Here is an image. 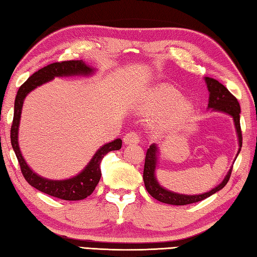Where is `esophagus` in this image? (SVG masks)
I'll return each instance as SVG.
<instances>
[{
    "mask_svg": "<svg viewBox=\"0 0 257 257\" xmlns=\"http://www.w3.org/2000/svg\"><path fill=\"white\" fill-rule=\"evenodd\" d=\"M123 141L125 145H131V143H138L140 141V136H139L138 132H128L125 134L123 138Z\"/></svg>",
    "mask_w": 257,
    "mask_h": 257,
    "instance_id": "1",
    "label": "esophagus"
}]
</instances>
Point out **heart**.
Listing matches in <instances>:
<instances>
[{"mask_svg":"<svg viewBox=\"0 0 257 257\" xmlns=\"http://www.w3.org/2000/svg\"><path fill=\"white\" fill-rule=\"evenodd\" d=\"M181 99V93L170 85L161 84L150 90L141 103V109L147 112L164 111L173 107ZM179 103V102H178ZM191 109L188 101H180L176 106V116H183Z\"/></svg>","mask_w":257,"mask_h":257,"instance_id":"obj_1","label":"heart"}]
</instances>
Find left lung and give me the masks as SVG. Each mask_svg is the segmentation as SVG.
<instances>
[{
    "label": "left lung",
    "mask_w": 257,
    "mask_h": 257,
    "mask_svg": "<svg viewBox=\"0 0 257 257\" xmlns=\"http://www.w3.org/2000/svg\"><path fill=\"white\" fill-rule=\"evenodd\" d=\"M206 84H208V89L210 92L209 98V108H213L214 110L223 111L226 114H229L232 116L233 120H235V126L237 130L238 139H239V147L241 148L242 145V136H241V128H240V106L238 102L237 98L229 91V90L224 87L222 83H220L218 80L213 78H205ZM240 151V149H239ZM238 151V154H239ZM157 165V147L155 145H151L149 149L147 151L146 155V161H145V169H143V181H145L146 188L149 194L154 197V199L158 200L163 203L173 204V205H186L200 202L202 200L206 199V197L214 194L215 192H218L227 185V183L230 178L231 170H229L227 176L224 177L221 184L211 190L208 193L200 195H183L177 194V193H173L170 191L165 190L161 187L157 179L155 177V170Z\"/></svg>",
    "instance_id": "1"
}]
</instances>
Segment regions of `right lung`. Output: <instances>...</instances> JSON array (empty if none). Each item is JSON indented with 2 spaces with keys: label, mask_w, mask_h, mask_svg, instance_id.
Here are the masks:
<instances>
[{
  "label": "right lung",
  "mask_w": 257,
  "mask_h": 257,
  "mask_svg": "<svg viewBox=\"0 0 257 257\" xmlns=\"http://www.w3.org/2000/svg\"><path fill=\"white\" fill-rule=\"evenodd\" d=\"M91 67L85 65L84 62L81 60L52 63V64H48L46 66H44L43 69L35 72L33 75L29 76V79L27 80L24 84H21V87L17 92L15 101V114H13L10 138L12 148L16 152L18 161H19L22 175H24L25 179L28 182L29 185L37 188L38 191L65 201L83 200L85 197L92 194V192L98 185V183L100 181L101 177L100 161L109 151L119 150L121 148V140L116 139V140L112 142L102 146L100 149L96 152V155L93 156V158L88 164L87 167H85L78 176L70 179H65V181H49V179H45L38 176V175H36L33 170L28 167V165L26 164L25 159L22 158L19 145H18V128H19L21 108L26 96L31 91V90H34L35 88H37L38 85L54 79L55 76L75 74L87 75L91 73Z\"/></svg>",
  "instance_id": "right-lung-1"
}]
</instances>
